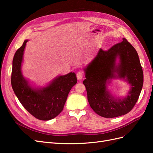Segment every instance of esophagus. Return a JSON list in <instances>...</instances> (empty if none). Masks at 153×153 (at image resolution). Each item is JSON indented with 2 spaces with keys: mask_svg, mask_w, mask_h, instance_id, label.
Returning a JSON list of instances; mask_svg holds the SVG:
<instances>
[{
  "mask_svg": "<svg viewBox=\"0 0 153 153\" xmlns=\"http://www.w3.org/2000/svg\"><path fill=\"white\" fill-rule=\"evenodd\" d=\"M84 71H78V72L76 73V77H77V79H78V80H82V78L84 77Z\"/></svg>",
  "mask_w": 153,
  "mask_h": 153,
  "instance_id": "esophagus-1",
  "label": "esophagus"
}]
</instances>
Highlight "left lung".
I'll return each mask as SVG.
<instances>
[{
    "instance_id": "obj_1",
    "label": "left lung",
    "mask_w": 153,
    "mask_h": 153,
    "mask_svg": "<svg viewBox=\"0 0 153 153\" xmlns=\"http://www.w3.org/2000/svg\"><path fill=\"white\" fill-rule=\"evenodd\" d=\"M120 57L117 68L115 58ZM127 77L132 88L126 98L115 100L106 90L105 82L114 76ZM83 82L85 86L87 100L91 108L100 116L113 118L128 114L133 109L139 98L143 82L142 68L136 50L126 38L107 50L100 49L96 57L85 69Z\"/></svg>"
}]
</instances>
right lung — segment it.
Segmentation results:
<instances>
[{"label": "right lung", "instance_id": "add662e5", "mask_svg": "<svg viewBox=\"0 0 153 153\" xmlns=\"http://www.w3.org/2000/svg\"><path fill=\"white\" fill-rule=\"evenodd\" d=\"M27 40L18 48L13 60L11 85L23 106L32 115L42 121L57 117L65 104L68 95L77 79L75 73L60 76L42 89L35 90L28 85L21 73L23 55Z\"/></svg>", "mask_w": 153, "mask_h": 153}]
</instances>
